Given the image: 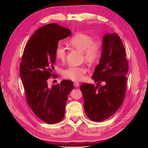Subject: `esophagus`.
<instances>
[{"instance_id":"obj_1","label":"esophagus","mask_w":148,"mask_h":148,"mask_svg":"<svg viewBox=\"0 0 148 148\" xmlns=\"http://www.w3.org/2000/svg\"><path fill=\"white\" fill-rule=\"evenodd\" d=\"M73 84H74V86H75V88H77V87H78V86H79V83L78 82H74Z\"/></svg>"}]
</instances>
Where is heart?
<instances>
[{"mask_svg": "<svg viewBox=\"0 0 148 148\" xmlns=\"http://www.w3.org/2000/svg\"><path fill=\"white\" fill-rule=\"evenodd\" d=\"M69 45L78 51L82 52L83 57L89 63L96 61L99 57L102 46L100 39H93L87 34L78 33L71 37ZM55 55L57 60L61 62L65 60L66 52L65 47L61 44H58L55 50ZM87 72V69L84 65H70L63 71L64 78L73 81H79L84 78Z\"/></svg>", "mask_w": 148, "mask_h": 148, "instance_id": "obj_1", "label": "heart"}]
</instances>
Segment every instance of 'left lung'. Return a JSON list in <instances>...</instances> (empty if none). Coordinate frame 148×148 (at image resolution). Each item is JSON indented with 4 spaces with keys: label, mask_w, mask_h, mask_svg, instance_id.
I'll return each instance as SVG.
<instances>
[{
    "label": "left lung",
    "mask_w": 148,
    "mask_h": 148,
    "mask_svg": "<svg viewBox=\"0 0 148 148\" xmlns=\"http://www.w3.org/2000/svg\"><path fill=\"white\" fill-rule=\"evenodd\" d=\"M128 64L125 47L118 34H106L102 41L99 64L95 69L92 79L99 84L83 83L80 86L84 109L88 117L102 122L112 115L123 101L127 81Z\"/></svg>",
    "instance_id": "1"
}]
</instances>
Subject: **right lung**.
Segmentation results:
<instances>
[{
  "label": "right lung",
  "mask_w": 148,
  "mask_h": 148,
  "mask_svg": "<svg viewBox=\"0 0 148 148\" xmlns=\"http://www.w3.org/2000/svg\"><path fill=\"white\" fill-rule=\"evenodd\" d=\"M71 31L57 23L39 28L26 44L20 74L28 104L37 117L48 124L59 123L65 115L69 94L73 89L70 80L48 87L53 73L55 50L59 40L69 37Z\"/></svg>",
  "instance_id": "1"
}]
</instances>
